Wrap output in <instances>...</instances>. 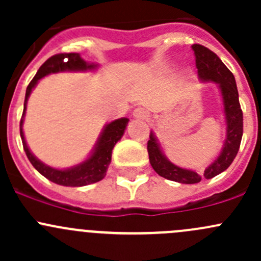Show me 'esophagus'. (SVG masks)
<instances>
[{"instance_id":"esophagus-1","label":"esophagus","mask_w":261,"mask_h":261,"mask_svg":"<svg viewBox=\"0 0 261 261\" xmlns=\"http://www.w3.org/2000/svg\"><path fill=\"white\" fill-rule=\"evenodd\" d=\"M133 115L134 117L138 118V120H146V118L149 117V112H147L145 109H143V107H139V109L134 110Z\"/></svg>"}]
</instances>
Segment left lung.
<instances>
[{
	"label": "left lung",
	"mask_w": 261,
	"mask_h": 261,
	"mask_svg": "<svg viewBox=\"0 0 261 261\" xmlns=\"http://www.w3.org/2000/svg\"><path fill=\"white\" fill-rule=\"evenodd\" d=\"M196 55V67L198 80L201 82H213L218 86L222 96L223 114L226 120V139L221 149L220 155L215 162L204 169L203 175L191 169H184L173 164L163 154L155 134L150 133L147 141V152L152 169L165 179L174 180L183 184L199 183L202 178L211 179L220 173L225 172L238 155L239 147L243 138V111L239 102V92L232 73L227 69L222 60L208 48L199 44L192 45Z\"/></svg>",
	"instance_id": "obj_1"
}]
</instances>
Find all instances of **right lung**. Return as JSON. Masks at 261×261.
<instances>
[{
	"instance_id": "add662e5",
	"label": "right lung",
	"mask_w": 261,
	"mask_h": 261,
	"mask_svg": "<svg viewBox=\"0 0 261 261\" xmlns=\"http://www.w3.org/2000/svg\"><path fill=\"white\" fill-rule=\"evenodd\" d=\"M97 68H98V64L87 63L86 60L82 59L78 53H64V54L53 55L39 68L38 73H36L35 77L33 78V81L29 83L28 88H26L23 112L20 121V135L21 140H22L23 150H25L26 156L30 160L33 167L41 175H44L46 179L51 180L53 183L60 184V186L64 187H83L103 179L105 175H106L107 168L111 163L112 149H114L116 143L122 138L126 126L128 123V118L121 117L107 123L103 130H102L93 150L84 162L77 165H73L70 168H65V169H57V168H53L50 165H46L45 163L40 162L31 152L28 144H26L22 125L26 106H28V99L33 89L38 84V82L45 75L59 72H87V70H96Z\"/></svg>"
}]
</instances>
